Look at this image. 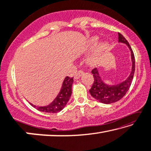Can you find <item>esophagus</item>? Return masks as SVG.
<instances>
[{
    "instance_id": "34e87169",
    "label": "esophagus",
    "mask_w": 151,
    "mask_h": 151,
    "mask_svg": "<svg viewBox=\"0 0 151 151\" xmlns=\"http://www.w3.org/2000/svg\"><path fill=\"white\" fill-rule=\"evenodd\" d=\"M83 73H83V70H78L75 75V79H78V78H79L81 76L83 75Z\"/></svg>"
}]
</instances>
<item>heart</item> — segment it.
I'll return each mask as SVG.
<instances>
[{
  "instance_id": "obj_1",
  "label": "heart",
  "mask_w": 151,
  "mask_h": 151,
  "mask_svg": "<svg viewBox=\"0 0 151 151\" xmlns=\"http://www.w3.org/2000/svg\"><path fill=\"white\" fill-rule=\"evenodd\" d=\"M99 37H97V36L90 38L88 41H87L85 49H87V50L93 49V47L97 45ZM109 47L110 43L107 40H104L100 42L93 52L87 58V64L90 65V66H93V65L98 64L102 60L103 56L105 55V53L109 51Z\"/></svg>"
}]
</instances>
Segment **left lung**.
<instances>
[{"instance_id":"left-lung-1","label":"left lung","mask_w":151,"mask_h":151,"mask_svg":"<svg viewBox=\"0 0 151 151\" xmlns=\"http://www.w3.org/2000/svg\"><path fill=\"white\" fill-rule=\"evenodd\" d=\"M118 35L119 42L127 45L130 52H131L132 66V71L129 76L123 82L119 83L118 84L109 85L103 81L97 68L93 69L91 71L94 78V82L91 88L89 89V93L92 97L95 98L96 100L106 104H112V103L117 102L125 95L129 89L134 75L135 58L133 51L125 38L120 33H118Z\"/></svg>"}]
</instances>
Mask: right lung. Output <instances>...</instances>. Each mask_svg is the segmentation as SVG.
<instances>
[{
    "label": "right lung",
    "mask_w": 151,
    "mask_h": 151,
    "mask_svg": "<svg viewBox=\"0 0 151 151\" xmlns=\"http://www.w3.org/2000/svg\"><path fill=\"white\" fill-rule=\"evenodd\" d=\"M73 83V78L66 76L62 83L60 91L52 102L44 106H37L30 103L31 106L37 109L38 111L49 112V113H57L61 111L69 101L72 94V85Z\"/></svg>",
    "instance_id": "add662e5"
}]
</instances>
